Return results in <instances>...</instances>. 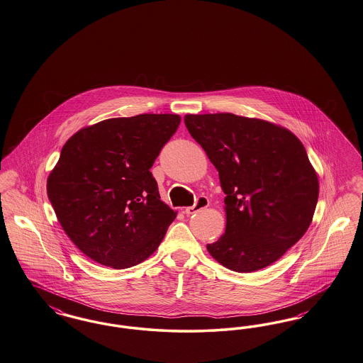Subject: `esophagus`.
Listing matches in <instances>:
<instances>
[{"mask_svg":"<svg viewBox=\"0 0 363 363\" xmlns=\"http://www.w3.org/2000/svg\"><path fill=\"white\" fill-rule=\"evenodd\" d=\"M208 205H209V200H208L205 196H199V197H197V200H196V203H194V205L185 208V209H184V212H185V213L189 216V215H193V213L200 212L201 209L206 208Z\"/></svg>","mask_w":363,"mask_h":363,"instance_id":"obj_1","label":"esophagus"}]
</instances>
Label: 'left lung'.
I'll use <instances>...</instances> for the list:
<instances>
[{
  "label": "left lung",
  "mask_w": 363,
  "mask_h": 363,
  "mask_svg": "<svg viewBox=\"0 0 363 363\" xmlns=\"http://www.w3.org/2000/svg\"><path fill=\"white\" fill-rule=\"evenodd\" d=\"M185 125L218 169L227 225L206 245L224 267L252 273L278 261L306 233L319 181L303 143L259 118L186 115Z\"/></svg>",
  "instance_id": "1"
}]
</instances>
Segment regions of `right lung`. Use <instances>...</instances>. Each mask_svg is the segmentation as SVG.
I'll return each mask as SVG.
<instances>
[{
	"mask_svg": "<svg viewBox=\"0 0 363 363\" xmlns=\"http://www.w3.org/2000/svg\"><path fill=\"white\" fill-rule=\"evenodd\" d=\"M178 115H138L78 130L60 151L47 194L63 231L86 257L127 269L147 259L177 212L151 174Z\"/></svg>",
	"mask_w": 363,
	"mask_h": 363,
	"instance_id": "obj_1",
	"label": "right lung"
}]
</instances>
